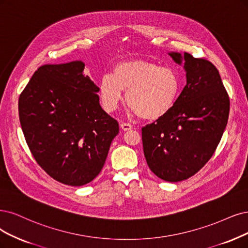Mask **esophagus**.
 Returning a JSON list of instances; mask_svg holds the SVG:
<instances>
[{
    "label": "esophagus",
    "instance_id": "esophagus-1",
    "mask_svg": "<svg viewBox=\"0 0 248 248\" xmlns=\"http://www.w3.org/2000/svg\"><path fill=\"white\" fill-rule=\"evenodd\" d=\"M121 129L124 131H130L132 130V125L130 124H126V123H122L121 124Z\"/></svg>",
    "mask_w": 248,
    "mask_h": 248
}]
</instances>
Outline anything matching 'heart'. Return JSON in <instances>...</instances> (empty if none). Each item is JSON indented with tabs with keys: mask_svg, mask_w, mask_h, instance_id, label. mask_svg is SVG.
<instances>
[{
	"mask_svg": "<svg viewBox=\"0 0 248 248\" xmlns=\"http://www.w3.org/2000/svg\"><path fill=\"white\" fill-rule=\"evenodd\" d=\"M181 82L175 70L158 64L137 59L116 64L111 75L99 82V99L107 112H112L126 92V103L146 121L166 116L175 106Z\"/></svg>",
	"mask_w": 248,
	"mask_h": 248,
	"instance_id": "heart-1",
	"label": "heart"
}]
</instances>
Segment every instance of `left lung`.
Masks as SVG:
<instances>
[{"instance_id":"1","label":"left lung","mask_w":248,"mask_h":248,"mask_svg":"<svg viewBox=\"0 0 248 248\" xmlns=\"http://www.w3.org/2000/svg\"><path fill=\"white\" fill-rule=\"evenodd\" d=\"M184 64L187 84L170 111L142 127L146 161L158 178L186 180L215 153L228 123L230 100L212 62L188 53H169Z\"/></svg>"}]
</instances>
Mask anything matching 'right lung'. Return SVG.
Listing matches in <instances>:
<instances>
[{"mask_svg": "<svg viewBox=\"0 0 248 248\" xmlns=\"http://www.w3.org/2000/svg\"><path fill=\"white\" fill-rule=\"evenodd\" d=\"M85 63L38 68L18 101L21 129L39 166L62 184L82 186L102 170L118 123L99 103Z\"/></svg>", "mask_w": 248, "mask_h": 248, "instance_id": "right-lung-1", "label": "right lung"}]
</instances>
